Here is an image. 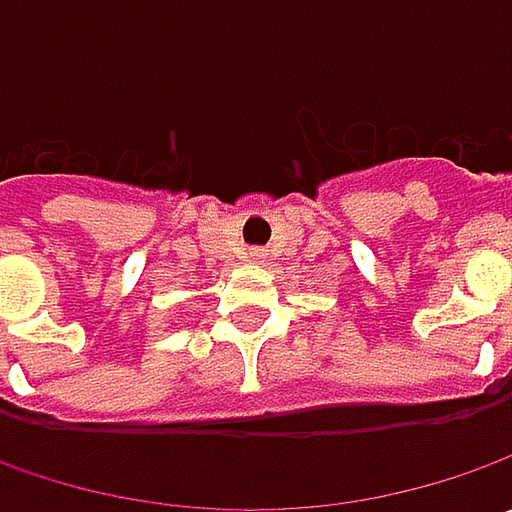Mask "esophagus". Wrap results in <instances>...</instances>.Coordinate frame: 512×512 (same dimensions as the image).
Instances as JSON below:
<instances>
[{"mask_svg":"<svg viewBox=\"0 0 512 512\" xmlns=\"http://www.w3.org/2000/svg\"><path fill=\"white\" fill-rule=\"evenodd\" d=\"M250 256H262V250H259V247H253V250H250Z\"/></svg>","mask_w":512,"mask_h":512,"instance_id":"obj_1","label":"esophagus"}]
</instances>
